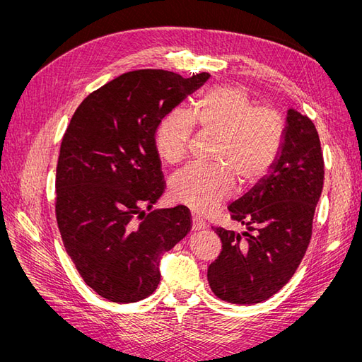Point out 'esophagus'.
Instances as JSON below:
<instances>
[{
	"label": "esophagus",
	"instance_id": "esophagus-1",
	"mask_svg": "<svg viewBox=\"0 0 362 362\" xmlns=\"http://www.w3.org/2000/svg\"><path fill=\"white\" fill-rule=\"evenodd\" d=\"M201 229H205V222L198 216H193L192 218V231H201Z\"/></svg>",
	"mask_w": 362,
	"mask_h": 362
}]
</instances>
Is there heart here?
Returning a JSON list of instances; mask_svg holds the SVG:
<instances>
[{
	"instance_id": "1",
	"label": "heart",
	"mask_w": 362,
	"mask_h": 362,
	"mask_svg": "<svg viewBox=\"0 0 362 362\" xmlns=\"http://www.w3.org/2000/svg\"><path fill=\"white\" fill-rule=\"evenodd\" d=\"M198 125L218 136L213 166L190 164L175 173L172 198L194 213L216 211L233 194L235 178L249 185L262 180L275 166L286 141V120L273 108L257 107L247 90L237 86L211 87L190 115L173 110L156 131L158 156L180 163Z\"/></svg>"
}]
</instances>
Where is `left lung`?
<instances>
[{
  "label": "left lung",
  "instance_id": "8db88e82",
  "mask_svg": "<svg viewBox=\"0 0 362 362\" xmlns=\"http://www.w3.org/2000/svg\"><path fill=\"white\" fill-rule=\"evenodd\" d=\"M323 178L319 133L308 116L290 108L276 164L228 206L233 221L246 231L216 228L222 250L208 267L206 278L218 299L259 303L291 279L310 245Z\"/></svg>",
  "mask_w": 362,
  "mask_h": 362
}]
</instances>
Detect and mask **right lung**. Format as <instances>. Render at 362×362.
I'll return each mask as SVG.
<instances>
[{"instance_id": "right-lung-1", "label": "right lung", "mask_w": 362, "mask_h": 362, "mask_svg": "<svg viewBox=\"0 0 362 362\" xmlns=\"http://www.w3.org/2000/svg\"><path fill=\"white\" fill-rule=\"evenodd\" d=\"M208 78L163 69L122 74L86 98L63 136L57 225L81 278L107 300L133 303L154 293L163 254L190 231L187 206L144 208L166 187L156 148L161 119Z\"/></svg>"}]
</instances>
